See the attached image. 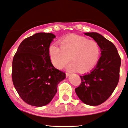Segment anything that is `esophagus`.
<instances>
[{"instance_id": "esophagus-1", "label": "esophagus", "mask_w": 128, "mask_h": 128, "mask_svg": "<svg viewBox=\"0 0 128 128\" xmlns=\"http://www.w3.org/2000/svg\"><path fill=\"white\" fill-rule=\"evenodd\" d=\"M66 76H68L70 75V73H68V72H66Z\"/></svg>"}]
</instances>
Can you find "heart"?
Wrapping results in <instances>:
<instances>
[{"instance_id":"heart-1","label":"heart","mask_w":128,"mask_h":128,"mask_svg":"<svg viewBox=\"0 0 128 128\" xmlns=\"http://www.w3.org/2000/svg\"><path fill=\"white\" fill-rule=\"evenodd\" d=\"M60 48L54 44L50 46L49 56L54 67L61 69L69 61V70H78L85 72L92 69L98 62L101 49L95 40L84 36L71 34L60 40Z\"/></svg>"}]
</instances>
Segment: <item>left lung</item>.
<instances>
[{
	"label": "left lung",
	"mask_w": 128,
	"mask_h": 128,
	"mask_svg": "<svg viewBox=\"0 0 128 128\" xmlns=\"http://www.w3.org/2000/svg\"><path fill=\"white\" fill-rule=\"evenodd\" d=\"M101 48L96 66L90 72L80 76L81 84L75 89L79 98L90 106L101 104L110 97L120 78L121 58L114 44L97 33H86Z\"/></svg>",
	"instance_id": "obj_1"
}]
</instances>
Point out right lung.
Here are the masks:
<instances>
[{"label": "right lung", "instance_id": "obj_1", "mask_svg": "<svg viewBox=\"0 0 128 128\" xmlns=\"http://www.w3.org/2000/svg\"><path fill=\"white\" fill-rule=\"evenodd\" d=\"M55 36L38 33L25 39L12 63V80L20 97L31 106H45L57 92L58 84L66 74L52 64L48 50Z\"/></svg>", "mask_w": 128, "mask_h": 128}]
</instances>
